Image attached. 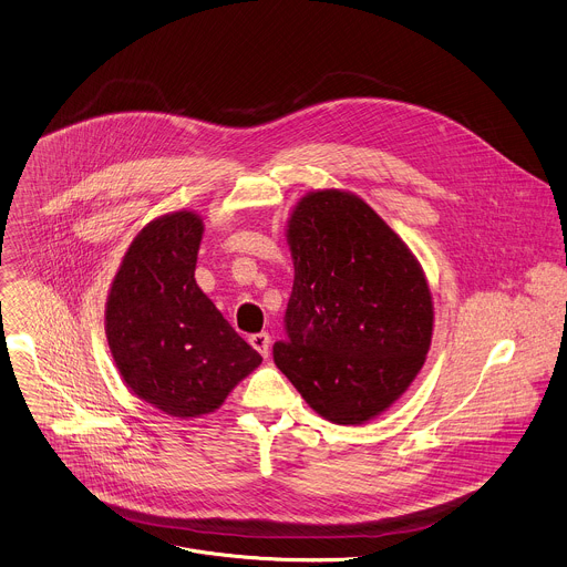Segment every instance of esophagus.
<instances>
[{
  "label": "esophagus",
  "mask_w": 567,
  "mask_h": 567,
  "mask_svg": "<svg viewBox=\"0 0 567 567\" xmlns=\"http://www.w3.org/2000/svg\"><path fill=\"white\" fill-rule=\"evenodd\" d=\"M251 347L262 355V358H269V349H271V338L269 333H256L249 338Z\"/></svg>",
  "instance_id": "esophagus-1"
}]
</instances>
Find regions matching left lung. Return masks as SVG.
<instances>
[{"instance_id":"1","label":"left lung","mask_w":567,"mask_h":567,"mask_svg":"<svg viewBox=\"0 0 567 567\" xmlns=\"http://www.w3.org/2000/svg\"><path fill=\"white\" fill-rule=\"evenodd\" d=\"M293 291L274 362L333 424H367L426 362L433 296L409 245L360 196L305 194L287 220Z\"/></svg>"}]
</instances>
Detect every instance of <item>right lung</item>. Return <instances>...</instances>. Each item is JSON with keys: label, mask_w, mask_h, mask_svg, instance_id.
<instances>
[{"label": "right lung", "mask_w": 567, "mask_h": 567, "mask_svg": "<svg viewBox=\"0 0 567 567\" xmlns=\"http://www.w3.org/2000/svg\"><path fill=\"white\" fill-rule=\"evenodd\" d=\"M203 218L176 209L130 243L105 302V338L127 389L189 420L214 413L262 358L196 285Z\"/></svg>", "instance_id": "obj_1"}]
</instances>
